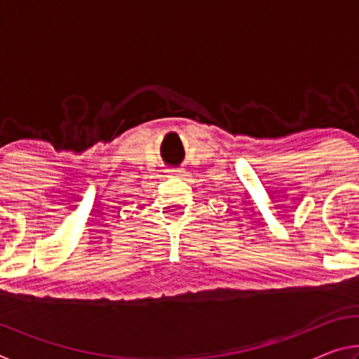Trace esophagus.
<instances>
[{"label": "esophagus", "mask_w": 359, "mask_h": 359, "mask_svg": "<svg viewBox=\"0 0 359 359\" xmlns=\"http://www.w3.org/2000/svg\"><path fill=\"white\" fill-rule=\"evenodd\" d=\"M166 172L171 174V175H182V172H184V171H182V169H177V168H172V169H168Z\"/></svg>", "instance_id": "obj_1"}]
</instances>
